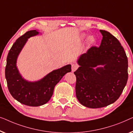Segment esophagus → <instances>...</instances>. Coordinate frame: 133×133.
<instances>
[{"label": "esophagus", "instance_id": "1", "mask_svg": "<svg viewBox=\"0 0 133 133\" xmlns=\"http://www.w3.org/2000/svg\"><path fill=\"white\" fill-rule=\"evenodd\" d=\"M78 66L77 64H72V72H75V71L76 69H78Z\"/></svg>", "mask_w": 133, "mask_h": 133}]
</instances>
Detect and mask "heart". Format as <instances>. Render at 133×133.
I'll return each mask as SVG.
<instances>
[{
	"instance_id": "1",
	"label": "heart",
	"mask_w": 133,
	"mask_h": 133,
	"mask_svg": "<svg viewBox=\"0 0 133 133\" xmlns=\"http://www.w3.org/2000/svg\"><path fill=\"white\" fill-rule=\"evenodd\" d=\"M83 37H85V34L83 35ZM87 42H88V43L90 44H93V43H94L95 42V38L93 36H90V37H88Z\"/></svg>"
}]
</instances>
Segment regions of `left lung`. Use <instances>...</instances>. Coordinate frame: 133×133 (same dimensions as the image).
Here are the masks:
<instances>
[{"mask_svg": "<svg viewBox=\"0 0 133 133\" xmlns=\"http://www.w3.org/2000/svg\"><path fill=\"white\" fill-rule=\"evenodd\" d=\"M99 47L93 46L78 58L76 96L83 105L104 107L121 96L128 80V58L119 40L108 32L100 30Z\"/></svg>", "mask_w": 133, "mask_h": 133, "instance_id": "8db88e82", "label": "left lung"}]
</instances>
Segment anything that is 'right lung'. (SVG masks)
Here are the masks:
<instances>
[{"label": "right lung", "instance_id": "1", "mask_svg": "<svg viewBox=\"0 0 133 133\" xmlns=\"http://www.w3.org/2000/svg\"><path fill=\"white\" fill-rule=\"evenodd\" d=\"M37 30L28 31L13 44L8 52L5 67V78L9 91L15 99L26 105L38 107L50 100L55 86L67 72H71L68 64L54 70L38 81L31 82L22 77L17 67V59L30 37L38 35Z\"/></svg>", "mask_w": 133, "mask_h": 133}]
</instances>
